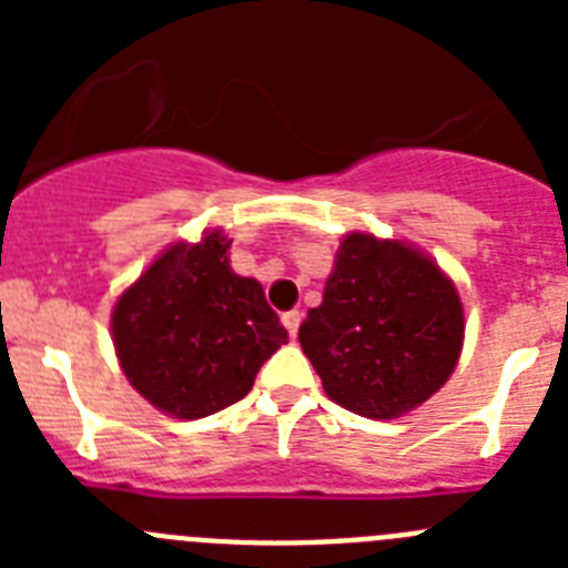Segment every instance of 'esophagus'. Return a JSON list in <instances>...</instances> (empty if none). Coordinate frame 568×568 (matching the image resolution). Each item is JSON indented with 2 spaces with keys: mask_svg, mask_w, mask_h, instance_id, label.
Masks as SVG:
<instances>
[{
  "mask_svg": "<svg viewBox=\"0 0 568 568\" xmlns=\"http://www.w3.org/2000/svg\"><path fill=\"white\" fill-rule=\"evenodd\" d=\"M281 321H284V327H287V333L293 335H298V327H301V313L298 310H290V313H284L281 315Z\"/></svg>",
  "mask_w": 568,
  "mask_h": 568,
  "instance_id": "esophagus-1",
  "label": "esophagus"
}]
</instances>
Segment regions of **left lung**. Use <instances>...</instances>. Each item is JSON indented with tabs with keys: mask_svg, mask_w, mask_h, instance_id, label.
I'll use <instances>...</instances> for the list:
<instances>
[{
	"mask_svg": "<svg viewBox=\"0 0 568 568\" xmlns=\"http://www.w3.org/2000/svg\"><path fill=\"white\" fill-rule=\"evenodd\" d=\"M298 341L335 404L364 418H398L453 375L464 307L424 253L349 233Z\"/></svg>",
	"mask_w": 568,
	"mask_h": 568,
	"instance_id": "8db88e82",
	"label": "left lung"
}]
</instances>
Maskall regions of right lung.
<instances>
[{
  "label": "right lung",
  "instance_id": "obj_1",
  "mask_svg": "<svg viewBox=\"0 0 568 568\" xmlns=\"http://www.w3.org/2000/svg\"><path fill=\"white\" fill-rule=\"evenodd\" d=\"M222 230L173 244L122 293L113 344L135 393L175 418H204L253 389L287 329L255 278L230 270Z\"/></svg>",
  "mask_w": 568,
  "mask_h": 568
}]
</instances>
